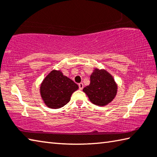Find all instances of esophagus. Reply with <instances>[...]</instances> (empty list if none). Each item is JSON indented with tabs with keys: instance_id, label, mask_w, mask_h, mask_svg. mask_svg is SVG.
<instances>
[{
	"instance_id": "34e87169",
	"label": "esophagus",
	"mask_w": 157,
	"mask_h": 157,
	"mask_svg": "<svg viewBox=\"0 0 157 157\" xmlns=\"http://www.w3.org/2000/svg\"><path fill=\"white\" fill-rule=\"evenodd\" d=\"M79 89H80V90H82V89L84 88V84H83V83H82V82H81V83L79 84Z\"/></svg>"
}]
</instances>
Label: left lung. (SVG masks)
I'll return each mask as SVG.
<instances>
[{"label":"left lung","instance_id":"obj_1","mask_svg":"<svg viewBox=\"0 0 157 157\" xmlns=\"http://www.w3.org/2000/svg\"><path fill=\"white\" fill-rule=\"evenodd\" d=\"M90 79V84L84 87L83 91L93 104L104 107L112 102L118 91L113 77L105 69L95 68Z\"/></svg>","mask_w":157,"mask_h":157}]
</instances>
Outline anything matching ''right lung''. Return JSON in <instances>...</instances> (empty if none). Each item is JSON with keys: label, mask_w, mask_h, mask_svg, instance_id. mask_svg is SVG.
<instances>
[{"label": "right lung", "mask_w": 157, "mask_h": 157, "mask_svg": "<svg viewBox=\"0 0 157 157\" xmlns=\"http://www.w3.org/2000/svg\"><path fill=\"white\" fill-rule=\"evenodd\" d=\"M79 88L61 70H52L45 77L39 87L41 99L50 109H59L70 101L71 95Z\"/></svg>", "instance_id": "add662e5"}]
</instances>
